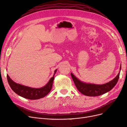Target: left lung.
Segmentation results:
<instances>
[{"label": "left lung", "mask_w": 127, "mask_h": 127, "mask_svg": "<svg viewBox=\"0 0 127 127\" xmlns=\"http://www.w3.org/2000/svg\"><path fill=\"white\" fill-rule=\"evenodd\" d=\"M121 69V66H120V70ZM120 72L113 80L102 85L84 83L77 78L72 73H71V76L76 88L82 94L88 96H97L109 92L116 86L119 78Z\"/></svg>", "instance_id": "1"}]
</instances>
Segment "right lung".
Returning <instances> with one entry per match:
<instances>
[{
    "mask_svg": "<svg viewBox=\"0 0 127 127\" xmlns=\"http://www.w3.org/2000/svg\"><path fill=\"white\" fill-rule=\"evenodd\" d=\"M57 69L55 71L53 77L49 80V81L46 84L45 86L37 88H32L16 83L13 80H11L8 74L7 75V78L10 88L15 93L25 98L37 99L44 97L51 91L53 80H54V75Z\"/></svg>",
    "mask_w": 127,
    "mask_h": 127,
    "instance_id": "1",
    "label": "right lung"
}]
</instances>
